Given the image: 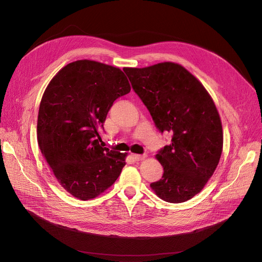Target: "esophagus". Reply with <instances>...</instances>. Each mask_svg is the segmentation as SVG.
<instances>
[{"instance_id":"34e87169","label":"esophagus","mask_w":262,"mask_h":262,"mask_svg":"<svg viewBox=\"0 0 262 262\" xmlns=\"http://www.w3.org/2000/svg\"><path fill=\"white\" fill-rule=\"evenodd\" d=\"M133 158L135 161H142L145 158V155H139V154H133Z\"/></svg>"}]
</instances>
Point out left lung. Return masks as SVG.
<instances>
[{
	"mask_svg": "<svg viewBox=\"0 0 262 262\" xmlns=\"http://www.w3.org/2000/svg\"><path fill=\"white\" fill-rule=\"evenodd\" d=\"M123 71L157 128L172 134L171 143L156 154L164 174L150 185L152 190L167 202L191 199L213 176L223 152L222 121L211 95L178 63Z\"/></svg>",
	"mask_w": 262,
	"mask_h": 262,
	"instance_id": "1",
	"label": "left lung"
}]
</instances>
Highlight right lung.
Instances as JSON below:
<instances>
[{"label": "right lung", "mask_w": 262, "mask_h": 262, "mask_svg": "<svg viewBox=\"0 0 262 262\" xmlns=\"http://www.w3.org/2000/svg\"><path fill=\"white\" fill-rule=\"evenodd\" d=\"M130 92L119 67L91 60L64 66L42 94L37 118L39 149L60 185L80 200L108 189L126 165V153L99 143L113 101Z\"/></svg>", "instance_id": "add662e5"}]
</instances>
